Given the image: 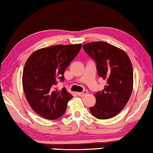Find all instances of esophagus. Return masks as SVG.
Returning <instances> with one entry per match:
<instances>
[{
	"mask_svg": "<svg viewBox=\"0 0 153 153\" xmlns=\"http://www.w3.org/2000/svg\"><path fill=\"white\" fill-rule=\"evenodd\" d=\"M77 94H78V95L80 97H85L87 94H88V91L84 90L82 92H78Z\"/></svg>",
	"mask_w": 153,
	"mask_h": 153,
	"instance_id": "34e87169",
	"label": "esophagus"
}]
</instances>
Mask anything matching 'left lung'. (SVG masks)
Wrapping results in <instances>:
<instances>
[{
  "label": "left lung",
  "mask_w": 153,
  "mask_h": 153,
  "mask_svg": "<svg viewBox=\"0 0 153 153\" xmlns=\"http://www.w3.org/2000/svg\"><path fill=\"white\" fill-rule=\"evenodd\" d=\"M83 49L95 61L98 75L107 80L102 92L94 94L96 104L90 107L99 119L115 117L130 99L133 86L132 63L123 50L104 42L85 44Z\"/></svg>",
  "instance_id": "left-lung-1"
}]
</instances>
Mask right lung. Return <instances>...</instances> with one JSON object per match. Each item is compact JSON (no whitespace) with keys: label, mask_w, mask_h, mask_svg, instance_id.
Instances as JSON below:
<instances>
[{"label":"right lung","mask_w":153,"mask_h":153,"mask_svg":"<svg viewBox=\"0 0 153 153\" xmlns=\"http://www.w3.org/2000/svg\"><path fill=\"white\" fill-rule=\"evenodd\" d=\"M82 44L54 45L33 52L25 64L22 85L30 107L37 114L54 120L65 113L73 96L63 88H56L64 71L78 55Z\"/></svg>","instance_id":"right-lung-1"}]
</instances>
